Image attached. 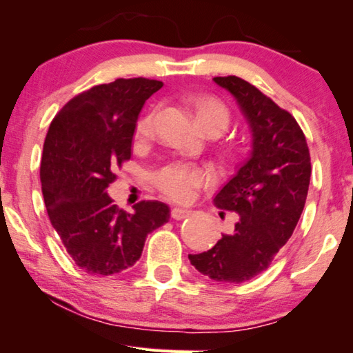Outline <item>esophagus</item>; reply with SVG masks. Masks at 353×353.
Segmentation results:
<instances>
[{
  "label": "esophagus",
  "mask_w": 353,
  "mask_h": 353,
  "mask_svg": "<svg viewBox=\"0 0 353 353\" xmlns=\"http://www.w3.org/2000/svg\"><path fill=\"white\" fill-rule=\"evenodd\" d=\"M189 210H184V208H172L170 211V216L172 219H175V221H181V219H186L189 216Z\"/></svg>",
  "instance_id": "34e87169"
}]
</instances>
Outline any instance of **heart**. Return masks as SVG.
I'll return each instance as SVG.
<instances>
[{"instance_id":"obj_1","label":"heart","mask_w":353,"mask_h":353,"mask_svg":"<svg viewBox=\"0 0 353 353\" xmlns=\"http://www.w3.org/2000/svg\"><path fill=\"white\" fill-rule=\"evenodd\" d=\"M195 109V119L201 130L219 131L227 130L230 123V112L222 101L212 97H197L192 100ZM154 123V111H148L139 119L136 125L134 137L136 141L142 142L152 136ZM212 180V173L197 164H190L186 161H173L161 167L154 172L153 183L164 194L167 199L178 203H188L192 201L197 195L199 189Z\"/></svg>"}]
</instances>
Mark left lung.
Instances as JSON below:
<instances>
[{
    "label": "left lung",
    "mask_w": 353,
    "mask_h": 353,
    "mask_svg": "<svg viewBox=\"0 0 353 353\" xmlns=\"http://www.w3.org/2000/svg\"><path fill=\"white\" fill-rule=\"evenodd\" d=\"M244 114L252 153L219 190L214 205L238 212L231 234L189 261L221 283H242L261 274L292 236L307 201L311 161L303 131L292 115L238 77H216Z\"/></svg>",
    "instance_id": "8db88e82"
}]
</instances>
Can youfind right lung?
I'll return each instance as SVG.
<instances>
[{
  "instance_id": "obj_1",
  "label": "right lung",
  "mask_w": 353,
  "mask_h": 353,
  "mask_svg": "<svg viewBox=\"0 0 353 353\" xmlns=\"http://www.w3.org/2000/svg\"><path fill=\"white\" fill-rule=\"evenodd\" d=\"M163 83L115 79L73 97L56 114L43 143L40 181L50 222L74 264L112 275L142 255L147 234L169 222L163 201H139L126 212L106 189L131 158L139 112Z\"/></svg>"
}]
</instances>
